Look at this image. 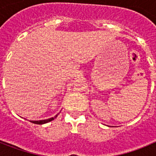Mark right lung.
Listing matches in <instances>:
<instances>
[{
	"label": "right lung",
	"instance_id": "right-lung-1",
	"mask_svg": "<svg viewBox=\"0 0 156 156\" xmlns=\"http://www.w3.org/2000/svg\"><path fill=\"white\" fill-rule=\"evenodd\" d=\"M58 115H56L54 117H51V118H50V119H43V120H32L30 121L31 122H33V123H35V124H44V123H47V122H51V121H52L53 119H55L56 118V117L58 116Z\"/></svg>",
	"mask_w": 156,
	"mask_h": 156
}]
</instances>
